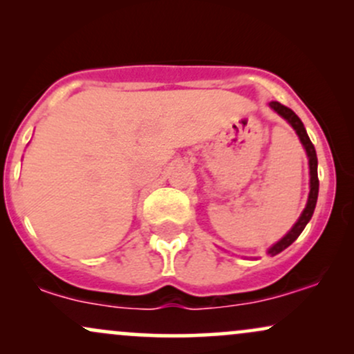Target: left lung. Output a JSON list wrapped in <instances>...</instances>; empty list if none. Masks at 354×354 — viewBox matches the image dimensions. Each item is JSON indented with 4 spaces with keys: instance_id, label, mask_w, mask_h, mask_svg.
I'll list each match as a JSON object with an SVG mask.
<instances>
[{
    "instance_id": "obj_1",
    "label": "left lung",
    "mask_w": 354,
    "mask_h": 354,
    "mask_svg": "<svg viewBox=\"0 0 354 354\" xmlns=\"http://www.w3.org/2000/svg\"><path fill=\"white\" fill-rule=\"evenodd\" d=\"M270 106L274 109L276 113H278L279 116H283L284 120L288 121L291 126H293V129L296 131V135L299 136V141H301L304 149H306V154H308V160H310V196H308V203H306V208L303 209L301 216L298 218V221L295 223V226L288 231L284 236L279 239L276 245H273L268 250V254L274 256L278 253H281L283 250H286L288 246L291 245V243L296 241V238L301 234V231L304 230V226L308 225V221H310L311 216H313V211L316 208V200H318V189H319V181H318V158H316V151H315V146H313L310 136H308L306 129H304V124L301 123V120H299L298 116H296V113L293 109L286 108L284 104L278 103V101H271Z\"/></svg>"
}]
</instances>
